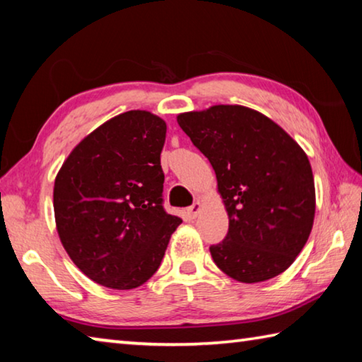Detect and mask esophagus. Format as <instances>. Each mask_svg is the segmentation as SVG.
<instances>
[{
	"label": "esophagus",
	"mask_w": 362,
	"mask_h": 362,
	"mask_svg": "<svg viewBox=\"0 0 362 362\" xmlns=\"http://www.w3.org/2000/svg\"><path fill=\"white\" fill-rule=\"evenodd\" d=\"M201 209H203V204H201L199 201H196V203L192 207H188V211H187L188 217L189 218H196V217H198V214L201 212Z\"/></svg>",
	"instance_id": "1"
}]
</instances>
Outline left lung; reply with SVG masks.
<instances>
[{
    "instance_id": "obj_1",
    "label": "left lung",
    "mask_w": 362,
    "mask_h": 362,
    "mask_svg": "<svg viewBox=\"0 0 362 362\" xmlns=\"http://www.w3.org/2000/svg\"><path fill=\"white\" fill-rule=\"evenodd\" d=\"M209 159L228 214V233L211 246L216 265L252 284L289 268L313 228L316 193L308 156L283 127L243 105L177 116Z\"/></svg>"
}]
</instances>
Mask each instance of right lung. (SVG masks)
Listing matches in <instances>:
<instances>
[{
  "instance_id": "right-lung-1",
  "label": "right lung",
  "mask_w": 362,
  "mask_h": 362,
  "mask_svg": "<svg viewBox=\"0 0 362 362\" xmlns=\"http://www.w3.org/2000/svg\"><path fill=\"white\" fill-rule=\"evenodd\" d=\"M166 122L131 110L86 136L54 182V216L66 254L94 283L127 291L161 265L182 218L163 207Z\"/></svg>"
}]
</instances>
